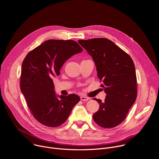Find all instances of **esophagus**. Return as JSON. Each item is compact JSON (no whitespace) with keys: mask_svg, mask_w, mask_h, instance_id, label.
Returning a JSON list of instances; mask_svg holds the SVG:
<instances>
[{"mask_svg":"<svg viewBox=\"0 0 159 159\" xmlns=\"http://www.w3.org/2000/svg\"><path fill=\"white\" fill-rule=\"evenodd\" d=\"M89 98L88 97H86V96H80V100L81 101H87L88 100H89Z\"/></svg>","mask_w":159,"mask_h":159,"instance_id":"1","label":"esophagus"}]
</instances>
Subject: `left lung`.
I'll return each mask as SVG.
<instances>
[{
	"label": "left lung",
	"mask_w": 159,
	"mask_h": 159,
	"mask_svg": "<svg viewBox=\"0 0 159 159\" xmlns=\"http://www.w3.org/2000/svg\"><path fill=\"white\" fill-rule=\"evenodd\" d=\"M79 44L92 56L98 77L106 93L93 115L94 121L104 128H114L126 118L137 95V76L131 58L107 38L79 40Z\"/></svg>",
	"instance_id": "1"
}]
</instances>
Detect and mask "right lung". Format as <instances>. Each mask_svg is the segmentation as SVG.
<instances>
[{
  "label": "right lung",
  "instance_id": "1",
  "mask_svg": "<svg viewBox=\"0 0 159 159\" xmlns=\"http://www.w3.org/2000/svg\"><path fill=\"white\" fill-rule=\"evenodd\" d=\"M82 52L74 40L49 39L31 50L22 64L20 88L34 118L48 127L65 122L80 101L76 94L57 98L53 78L60 75L64 63Z\"/></svg>",
  "mask_w": 159,
  "mask_h": 159
}]
</instances>
